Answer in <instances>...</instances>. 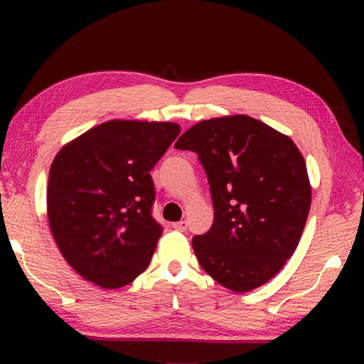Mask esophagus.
Wrapping results in <instances>:
<instances>
[{
	"mask_svg": "<svg viewBox=\"0 0 364 364\" xmlns=\"http://www.w3.org/2000/svg\"><path fill=\"white\" fill-rule=\"evenodd\" d=\"M173 228L178 231H186L188 230V221L186 220H181V221H176L173 223Z\"/></svg>",
	"mask_w": 364,
	"mask_h": 364,
	"instance_id": "34e87169",
	"label": "esophagus"
}]
</instances>
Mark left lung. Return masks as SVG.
<instances>
[{
	"label": "left lung",
	"mask_w": 364,
	"mask_h": 364,
	"mask_svg": "<svg viewBox=\"0 0 364 364\" xmlns=\"http://www.w3.org/2000/svg\"><path fill=\"white\" fill-rule=\"evenodd\" d=\"M175 147L197 152L210 184L213 225L193 239L200 267L239 294L274 278L297 249L311 205L299 147L241 114L196 123Z\"/></svg>",
	"instance_id": "1"
}]
</instances>
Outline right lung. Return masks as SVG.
Wrapping results in <instances>:
<instances>
[{
    "instance_id": "obj_1",
    "label": "right lung",
    "mask_w": 364,
    "mask_h": 364,
    "mask_svg": "<svg viewBox=\"0 0 364 364\" xmlns=\"http://www.w3.org/2000/svg\"><path fill=\"white\" fill-rule=\"evenodd\" d=\"M173 122L109 120L63 146L51 164L48 221L65 262L102 289L149 267L162 228L149 171L180 134Z\"/></svg>"
}]
</instances>
